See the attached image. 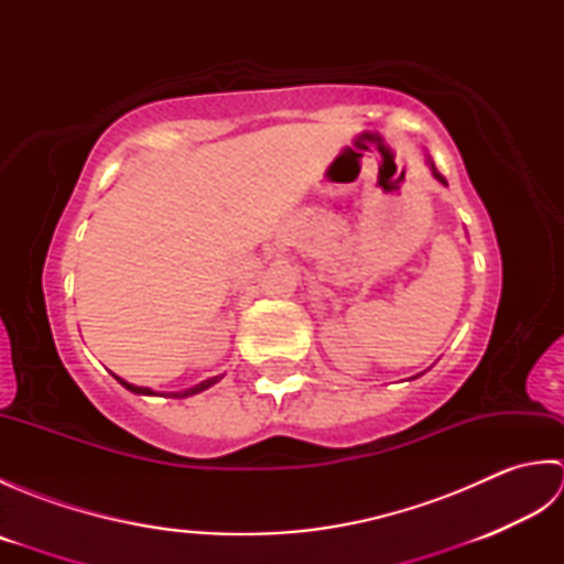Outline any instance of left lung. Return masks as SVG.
Instances as JSON below:
<instances>
[{"instance_id": "left-lung-1", "label": "left lung", "mask_w": 564, "mask_h": 564, "mask_svg": "<svg viewBox=\"0 0 564 564\" xmlns=\"http://www.w3.org/2000/svg\"><path fill=\"white\" fill-rule=\"evenodd\" d=\"M426 164H429V170H431V174H434V176L438 178V182H441V184H446V178H443V176L438 174V170H436V164H434V162H431V158H429V154H426ZM414 378H419V376H414Z\"/></svg>"}]
</instances>
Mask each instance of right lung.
Here are the masks:
<instances>
[{"label":"right lung","instance_id":"obj_1","mask_svg":"<svg viewBox=\"0 0 564 564\" xmlns=\"http://www.w3.org/2000/svg\"><path fill=\"white\" fill-rule=\"evenodd\" d=\"M113 378L121 382V386L126 388V390H130V392H135V394H160L158 390H152V388H142V386H133V382H128V380H123L121 376H116L113 373ZM223 376H213V378H208V380H203V382H198V386H194V388H188V390H178V392H162V394H166V398H191V394H198V392H203V390H208L210 386H215V382H218Z\"/></svg>","mask_w":564,"mask_h":564}]
</instances>
